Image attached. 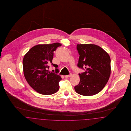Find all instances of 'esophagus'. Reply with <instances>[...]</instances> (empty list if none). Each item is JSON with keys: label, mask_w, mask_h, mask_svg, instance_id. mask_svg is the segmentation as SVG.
Returning a JSON list of instances; mask_svg holds the SVG:
<instances>
[{"label": "esophagus", "mask_w": 131, "mask_h": 131, "mask_svg": "<svg viewBox=\"0 0 131 131\" xmlns=\"http://www.w3.org/2000/svg\"><path fill=\"white\" fill-rule=\"evenodd\" d=\"M71 75H72V74H70L69 75H65V78H69V77H70Z\"/></svg>", "instance_id": "esophagus-1"}]
</instances>
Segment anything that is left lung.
<instances>
[{"label": "left lung", "instance_id": "left-lung-1", "mask_svg": "<svg viewBox=\"0 0 131 131\" xmlns=\"http://www.w3.org/2000/svg\"><path fill=\"white\" fill-rule=\"evenodd\" d=\"M80 55L78 67L85 71L80 73V81L75 92L83 96L98 93L105 86L111 75V58L102 48L94 44H78Z\"/></svg>", "mask_w": 131, "mask_h": 131}]
</instances>
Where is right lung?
<instances>
[{
    "mask_svg": "<svg viewBox=\"0 0 131 131\" xmlns=\"http://www.w3.org/2000/svg\"><path fill=\"white\" fill-rule=\"evenodd\" d=\"M61 44L38 45L29 50L23 61L24 73L28 83L39 93L51 95L59 90V82L61 78L57 73L59 72L58 65L52 63L53 51ZM50 65L56 68V73L47 70Z\"/></svg>",
    "mask_w": 131,
    "mask_h": 131,
    "instance_id": "obj_1",
    "label": "right lung"
}]
</instances>
